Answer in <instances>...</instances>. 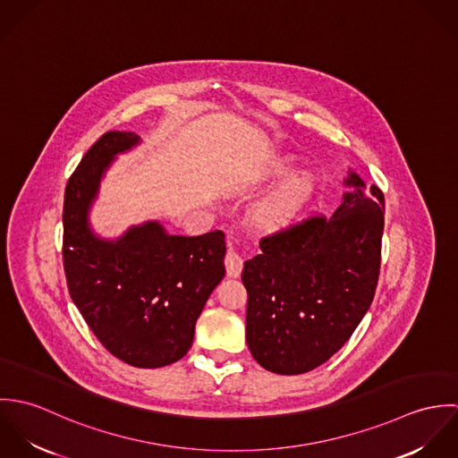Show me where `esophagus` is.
I'll list each match as a JSON object with an SVG mask.
<instances>
[{"label":"esophagus","mask_w":458,"mask_h":458,"mask_svg":"<svg viewBox=\"0 0 458 458\" xmlns=\"http://www.w3.org/2000/svg\"><path fill=\"white\" fill-rule=\"evenodd\" d=\"M225 267H227V275L233 276V278L242 275L243 259H242V256L236 250H233V249L227 250V254H225Z\"/></svg>","instance_id":"1"}]
</instances>
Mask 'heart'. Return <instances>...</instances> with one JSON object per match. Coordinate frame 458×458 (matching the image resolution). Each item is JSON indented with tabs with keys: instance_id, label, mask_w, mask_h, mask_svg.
<instances>
[{
	"instance_id": "heart-1",
	"label": "heart",
	"mask_w": 458,
	"mask_h": 458,
	"mask_svg": "<svg viewBox=\"0 0 458 458\" xmlns=\"http://www.w3.org/2000/svg\"><path fill=\"white\" fill-rule=\"evenodd\" d=\"M287 169V158H275L267 167V174L276 176ZM312 187V178L307 173H294L287 176L252 206V222L264 231H276L289 225L307 204Z\"/></svg>"
}]
</instances>
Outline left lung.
<instances>
[{
  "label": "left lung",
  "mask_w": 458,
  "mask_h": 458,
  "mask_svg": "<svg viewBox=\"0 0 458 458\" xmlns=\"http://www.w3.org/2000/svg\"><path fill=\"white\" fill-rule=\"evenodd\" d=\"M327 216L262 238L245 261L247 344L262 369L296 376L327 361L370 309L381 267L385 196L352 171Z\"/></svg>",
  "instance_id": "8db88e82"
}]
</instances>
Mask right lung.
<instances>
[{"instance_id":"add662e5","label":"right lung","mask_w":458,"mask_h":458,"mask_svg":"<svg viewBox=\"0 0 458 458\" xmlns=\"http://www.w3.org/2000/svg\"><path fill=\"white\" fill-rule=\"evenodd\" d=\"M139 142L133 131H107L70 176L64 266L70 296L100 344L131 367L158 369L192 347L197 318L225 275V236H176L157 220L116 240L93 233L89 209L106 171Z\"/></svg>"}]
</instances>
